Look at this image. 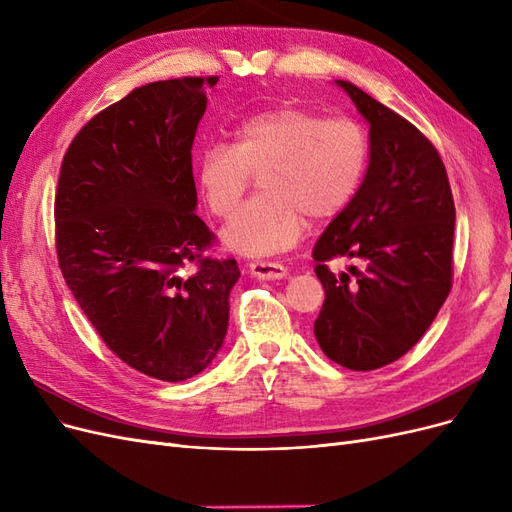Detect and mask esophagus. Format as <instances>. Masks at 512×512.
I'll return each instance as SVG.
<instances>
[{"instance_id": "1", "label": "esophagus", "mask_w": 512, "mask_h": 512, "mask_svg": "<svg viewBox=\"0 0 512 512\" xmlns=\"http://www.w3.org/2000/svg\"><path fill=\"white\" fill-rule=\"evenodd\" d=\"M250 273L254 277H260V280H282V277L288 275V269L280 262H271V260H254L250 262Z\"/></svg>"}]
</instances>
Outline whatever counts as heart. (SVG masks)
I'll return each mask as SVG.
<instances>
[{"mask_svg": "<svg viewBox=\"0 0 512 512\" xmlns=\"http://www.w3.org/2000/svg\"><path fill=\"white\" fill-rule=\"evenodd\" d=\"M367 164V136L350 117H320L301 106H273L247 117L232 145L198 156V188L215 218H228L260 173V194L235 213L224 243L245 256L294 245L307 218L327 222L356 194Z\"/></svg>", "mask_w": 512, "mask_h": 512, "instance_id": "heart-1", "label": "heart"}]
</instances>
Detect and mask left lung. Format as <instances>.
<instances>
[{
    "label": "left lung",
    "instance_id": "8db88e82",
    "mask_svg": "<svg viewBox=\"0 0 512 512\" xmlns=\"http://www.w3.org/2000/svg\"><path fill=\"white\" fill-rule=\"evenodd\" d=\"M369 123L359 192L314 247L324 303L314 322L337 365L371 371L397 361L431 327L453 288L455 203L438 149L408 119L337 81ZM333 257L353 262L337 278Z\"/></svg>",
    "mask_w": 512,
    "mask_h": 512
}]
</instances>
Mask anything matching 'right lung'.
<instances>
[{
    "instance_id": "obj_1",
    "label": "right lung",
    "mask_w": 512,
    "mask_h": 512,
    "mask_svg": "<svg viewBox=\"0 0 512 512\" xmlns=\"http://www.w3.org/2000/svg\"><path fill=\"white\" fill-rule=\"evenodd\" d=\"M218 76L134 89L72 138L55 190V250L76 303L119 359L181 382L222 348L235 258L194 213L192 145Z\"/></svg>"
}]
</instances>
